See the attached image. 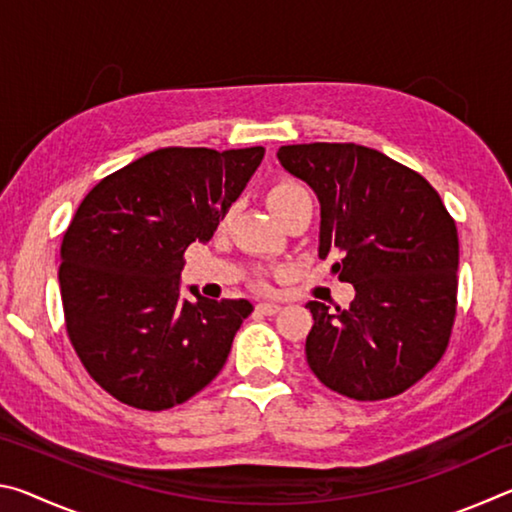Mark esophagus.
<instances>
[{
    "mask_svg": "<svg viewBox=\"0 0 512 512\" xmlns=\"http://www.w3.org/2000/svg\"><path fill=\"white\" fill-rule=\"evenodd\" d=\"M257 311H259V314L273 316V314H277V311H280V305H275V302H259Z\"/></svg>",
    "mask_w": 512,
    "mask_h": 512,
    "instance_id": "obj_1",
    "label": "esophagus"
}]
</instances>
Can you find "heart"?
<instances>
[{
    "label": "heart",
    "mask_w": 512,
    "mask_h": 512,
    "mask_svg": "<svg viewBox=\"0 0 512 512\" xmlns=\"http://www.w3.org/2000/svg\"><path fill=\"white\" fill-rule=\"evenodd\" d=\"M300 201H311V198L307 189L296 183V180H282V183L273 185L271 192H268V207L275 212V216Z\"/></svg>",
    "instance_id": "obj_1"
}]
</instances>
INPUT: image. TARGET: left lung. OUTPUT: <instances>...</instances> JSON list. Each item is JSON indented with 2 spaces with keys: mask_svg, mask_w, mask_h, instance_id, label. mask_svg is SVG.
I'll return each mask as SVG.
<instances>
[{
  "mask_svg": "<svg viewBox=\"0 0 512 512\" xmlns=\"http://www.w3.org/2000/svg\"><path fill=\"white\" fill-rule=\"evenodd\" d=\"M277 160L320 201L318 255L354 287L348 309L307 307V363L359 402L395 397L447 350L456 316L458 232L420 173L359 144L280 146Z\"/></svg>",
  "mask_w": 512,
  "mask_h": 512,
  "instance_id": "8db88e82",
  "label": "left lung"
}]
</instances>
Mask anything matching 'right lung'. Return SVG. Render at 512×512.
I'll return each mask as SVG.
<instances>
[{
  "instance_id": "add662e5",
  "label": "right lung",
  "mask_w": 512,
  "mask_h": 512,
  "mask_svg": "<svg viewBox=\"0 0 512 512\" xmlns=\"http://www.w3.org/2000/svg\"><path fill=\"white\" fill-rule=\"evenodd\" d=\"M264 158L169 146L110 173L83 198L60 246L67 336L115 400L142 411L187 402L219 375L248 300L180 298L185 250L210 241Z\"/></svg>"
}]
</instances>
